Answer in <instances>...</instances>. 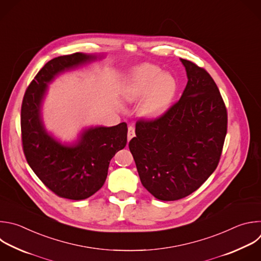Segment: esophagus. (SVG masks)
Wrapping results in <instances>:
<instances>
[{"mask_svg":"<svg viewBox=\"0 0 261 261\" xmlns=\"http://www.w3.org/2000/svg\"><path fill=\"white\" fill-rule=\"evenodd\" d=\"M135 136V130L132 126H129L128 127V134H127V137H128V141L131 140L133 137Z\"/></svg>","mask_w":261,"mask_h":261,"instance_id":"obj_1","label":"esophagus"}]
</instances>
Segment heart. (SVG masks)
<instances>
[{
  "mask_svg": "<svg viewBox=\"0 0 261 261\" xmlns=\"http://www.w3.org/2000/svg\"><path fill=\"white\" fill-rule=\"evenodd\" d=\"M177 92L175 77L169 72L151 64L135 67L128 75L123 94L127 101L138 102L144 99L139 113L146 119H158L163 116Z\"/></svg>",
  "mask_w": 261,
  "mask_h": 261,
  "instance_id": "heart-1",
  "label": "heart"
}]
</instances>
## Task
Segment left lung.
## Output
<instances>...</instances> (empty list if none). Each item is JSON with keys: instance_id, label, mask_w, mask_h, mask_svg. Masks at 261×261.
<instances>
[{"instance_id": "1", "label": "left lung", "mask_w": 261, "mask_h": 261, "mask_svg": "<svg viewBox=\"0 0 261 261\" xmlns=\"http://www.w3.org/2000/svg\"><path fill=\"white\" fill-rule=\"evenodd\" d=\"M188 84L178 102L155 120H140L129 142L142 186L158 200L176 201L197 191L221 155L227 113L211 75L181 59Z\"/></svg>"}]
</instances>
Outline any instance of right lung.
<instances>
[{"mask_svg":"<svg viewBox=\"0 0 261 261\" xmlns=\"http://www.w3.org/2000/svg\"><path fill=\"white\" fill-rule=\"evenodd\" d=\"M98 59L100 55L77 52L48 61L22 100L21 134L27 161L49 190L69 200L87 199L101 189L111 160L126 146L127 124L87 127L74 141L62 142L44 124L43 102L48 85L56 76Z\"/></svg>","mask_w":261,"mask_h":261,"instance_id":"right-lung-1","label":"right lung"}]
</instances>
